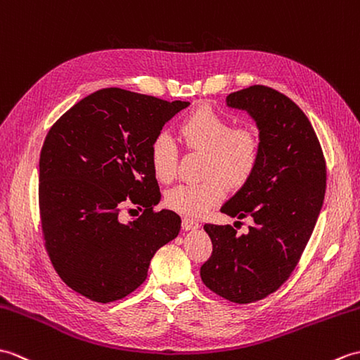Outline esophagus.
<instances>
[{"label":"esophagus","instance_id":"esophagus-1","mask_svg":"<svg viewBox=\"0 0 360 360\" xmlns=\"http://www.w3.org/2000/svg\"><path fill=\"white\" fill-rule=\"evenodd\" d=\"M181 226H183V229H186V231H193V229L198 228V221L195 219H191V217H183Z\"/></svg>","mask_w":360,"mask_h":360}]
</instances>
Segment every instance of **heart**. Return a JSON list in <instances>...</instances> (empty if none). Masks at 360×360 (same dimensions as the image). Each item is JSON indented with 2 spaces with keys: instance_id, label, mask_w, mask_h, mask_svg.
I'll return each instance as SVG.
<instances>
[{
  "instance_id": "heart-1",
  "label": "heart",
  "mask_w": 360,
  "mask_h": 360,
  "mask_svg": "<svg viewBox=\"0 0 360 360\" xmlns=\"http://www.w3.org/2000/svg\"><path fill=\"white\" fill-rule=\"evenodd\" d=\"M179 139L191 150H203V175L195 183H181L166 193L165 202L183 215L198 217L217 205L229 185H242L252 174L260 154V140L250 126H231L229 120L210 106H200L181 120ZM177 146L165 132L149 143V162L163 183L177 174Z\"/></svg>"
}]
</instances>
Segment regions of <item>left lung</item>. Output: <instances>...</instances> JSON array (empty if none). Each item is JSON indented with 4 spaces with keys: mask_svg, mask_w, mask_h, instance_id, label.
<instances>
[{
    "mask_svg": "<svg viewBox=\"0 0 360 360\" xmlns=\"http://www.w3.org/2000/svg\"><path fill=\"white\" fill-rule=\"evenodd\" d=\"M226 103L255 120L260 154L221 212L251 217L254 226L238 236L231 225H205L212 252L200 276L206 288L243 305L277 291L297 266L323 203L326 163L308 117L286 95L254 84L229 94Z\"/></svg>",
    "mask_w": 360,
    "mask_h": 360,
    "instance_id": "8db88e82",
    "label": "left lung"
}]
</instances>
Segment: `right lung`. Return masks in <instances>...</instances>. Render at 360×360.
<instances>
[{"mask_svg": "<svg viewBox=\"0 0 360 360\" xmlns=\"http://www.w3.org/2000/svg\"><path fill=\"white\" fill-rule=\"evenodd\" d=\"M188 101L108 87L87 95L52 124L39 154L43 242L69 288L109 303L146 281L150 259L180 231V215L155 211L160 188L149 143ZM132 202L143 212L117 220Z\"/></svg>", "mask_w": 360, "mask_h": 360, "instance_id": "right-lung-1", "label": "right lung"}]
</instances>
